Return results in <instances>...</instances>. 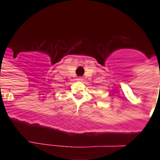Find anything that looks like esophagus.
<instances>
[{"label":"esophagus","mask_w":160,"mask_h":160,"mask_svg":"<svg viewBox=\"0 0 160 160\" xmlns=\"http://www.w3.org/2000/svg\"><path fill=\"white\" fill-rule=\"evenodd\" d=\"M77 80H78V81H83V77H78V78H77Z\"/></svg>","instance_id":"esophagus-1"}]
</instances>
